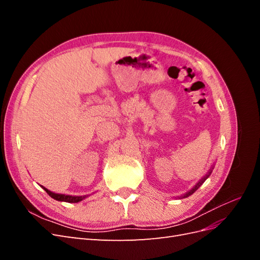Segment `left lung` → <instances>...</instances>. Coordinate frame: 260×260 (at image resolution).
I'll use <instances>...</instances> for the list:
<instances>
[{
	"label": "left lung",
	"mask_w": 260,
	"mask_h": 260,
	"mask_svg": "<svg viewBox=\"0 0 260 260\" xmlns=\"http://www.w3.org/2000/svg\"><path fill=\"white\" fill-rule=\"evenodd\" d=\"M211 171H212V170L210 169V171H208V174H207V175H206L205 177H204V178H203L202 180H200V181H199V183H196V184H195V186H194V187L192 188V190H190V191H188L187 193H185L184 195H182V196H181V198H182V199H184V198H187V196H190V195H192V194H193V193H194V192H195L196 190H198V188H199V187H200V186H201V185H202V184H203L204 182H205V180H206V179H207V178H208V177L210 176V174H211Z\"/></svg>",
	"instance_id": "1"
}]
</instances>
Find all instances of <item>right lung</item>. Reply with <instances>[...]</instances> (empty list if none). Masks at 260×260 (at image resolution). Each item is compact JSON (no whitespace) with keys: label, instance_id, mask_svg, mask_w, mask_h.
Returning <instances> with one entry per match:
<instances>
[{"label":"right lung","instance_id":"add662e5","mask_svg":"<svg viewBox=\"0 0 260 260\" xmlns=\"http://www.w3.org/2000/svg\"><path fill=\"white\" fill-rule=\"evenodd\" d=\"M43 190L48 193L52 199L56 200V201H59V202H67V203H78L82 201L83 199L86 198V195L84 196H72V195H65V194H58V193H54V192H51L50 190H48V188H45L44 186Z\"/></svg>","mask_w":260,"mask_h":260}]
</instances>
